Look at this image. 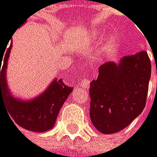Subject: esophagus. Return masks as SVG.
Here are the masks:
<instances>
[{
	"label": "esophagus",
	"mask_w": 157,
	"mask_h": 157,
	"mask_svg": "<svg viewBox=\"0 0 157 157\" xmlns=\"http://www.w3.org/2000/svg\"><path fill=\"white\" fill-rule=\"evenodd\" d=\"M80 85L84 89H87L90 86V80L88 79V77H83V79L81 80Z\"/></svg>",
	"instance_id": "esophagus-1"
}]
</instances>
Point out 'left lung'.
<instances>
[{
	"instance_id": "8db88e82",
	"label": "left lung",
	"mask_w": 157,
	"mask_h": 157,
	"mask_svg": "<svg viewBox=\"0 0 157 157\" xmlns=\"http://www.w3.org/2000/svg\"><path fill=\"white\" fill-rule=\"evenodd\" d=\"M151 73L145 51L124 56L118 64L108 62L99 67L98 79L90 84V116L96 129L104 134L119 132L142 113Z\"/></svg>"
}]
</instances>
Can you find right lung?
<instances>
[{
  "label": "right lung",
  "instance_id": "1",
  "mask_svg": "<svg viewBox=\"0 0 157 157\" xmlns=\"http://www.w3.org/2000/svg\"><path fill=\"white\" fill-rule=\"evenodd\" d=\"M11 47L12 43L6 48L5 56H0V107L2 103L10 119L12 118V123L24 129L34 132L49 130L54 126L59 112L72 92V88L65 85L62 79H55L44 93L33 100L23 101L13 98L9 93L6 78L7 59ZM2 63L3 67L1 69Z\"/></svg>",
  "mask_w": 157,
  "mask_h": 157
}]
</instances>
